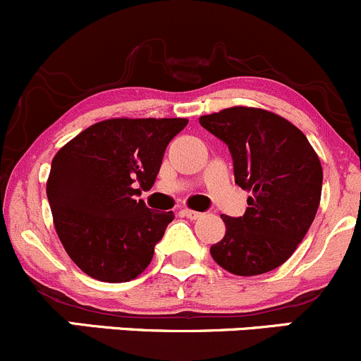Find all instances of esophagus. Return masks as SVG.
Masks as SVG:
<instances>
[{
	"instance_id": "obj_1",
	"label": "esophagus",
	"mask_w": 361,
	"mask_h": 361,
	"mask_svg": "<svg viewBox=\"0 0 361 361\" xmlns=\"http://www.w3.org/2000/svg\"><path fill=\"white\" fill-rule=\"evenodd\" d=\"M183 214L187 218H190V220H199V218L202 216V213H199V211H194V209H183Z\"/></svg>"
}]
</instances>
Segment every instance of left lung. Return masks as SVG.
<instances>
[{
	"label": "left lung",
	"mask_w": 361,
	"mask_h": 361,
	"mask_svg": "<svg viewBox=\"0 0 361 361\" xmlns=\"http://www.w3.org/2000/svg\"><path fill=\"white\" fill-rule=\"evenodd\" d=\"M199 123L227 145L235 183L251 194L243 216H221L227 231L211 257L235 276L265 274L307 234L322 199V162L304 133L272 111L234 106Z\"/></svg>",
	"instance_id": "obj_1"
}]
</instances>
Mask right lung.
Wrapping results in <instances>:
<instances>
[{
  "label": "right lung",
  "instance_id": "1",
  "mask_svg": "<svg viewBox=\"0 0 361 361\" xmlns=\"http://www.w3.org/2000/svg\"><path fill=\"white\" fill-rule=\"evenodd\" d=\"M187 118H110L64 145L50 167L54 227L73 262L94 279L137 278L154 258L173 211H152V188L169 141Z\"/></svg>",
  "mask_w": 361,
  "mask_h": 361
}]
</instances>
